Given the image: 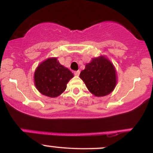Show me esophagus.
Masks as SVG:
<instances>
[{
	"instance_id": "esophagus-1",
	"label": "esophagus",
	"mask_w": 153,
	"mask_h": 153,
	"mask_svg": "<svg viewBox=\"0 0 153 153\" xmlns=\"http://www.w3.org/2000/svg\"><path fill=\"white\" fill-rule=\"evenodd\" d=\"M80 71H75L74 72V74H75V75H76V76H78L79 75H80Z\"/></svg>"
}]
</instances>
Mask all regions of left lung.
Wrapping results in <instances>:
<instances>
[{"mask_svg":"<svg viewBox=\"0 0 153 153\" xmlns=\"http://www.w3.org/2000/svg\"><path fill=\"white\" fill-rule=\"evenodd\" d=\"M80 78L88 91L97 97L110 94L117 82L115 67L104 55L92 58L80 72Z\"/></svg>","mask_w":153,"mask_h":153,"instance_id":"1","label":"left lung"}]
</instances>
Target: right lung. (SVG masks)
Here are the masks:
<instances>
[{
  "label": "right lung",
  "instance_id": "1",
  "mask_svg": "<svg viewBox=\"0 0 153 153\" xmlns=\"http://www.w3.org/2000/svg\"><path fill=\"white\" fill-rule=\"evenodd\" d=\"M73 76L72 72L62 65L57 57H50L35 70L34 85L44 96L56 98L65 91L67 84Z\"/></svg>",
  "mask_w": 153,
  "mask_h": 153
}]
</instances>
